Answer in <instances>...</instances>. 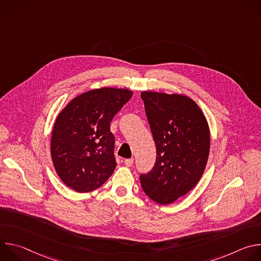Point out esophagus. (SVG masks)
I'll return each instance as SVG.
<instances>
[{
    "label": "esophagus",
    "mask_w": 261,
    "mask_h": 261,
    "mask_svg": "<svg viewBox=\"0 0 261 261\" xmlns=\"http://www.w3.org/2000/svg\"><path fill=\"white\" fill-rule=\"evenodd\" d=\"M124 162H125V165H126V166H132V165H133V162H134V159H133V158L126 159Z\"/></svg>",
    "instance_id": "34e87169"
}]
</instances>
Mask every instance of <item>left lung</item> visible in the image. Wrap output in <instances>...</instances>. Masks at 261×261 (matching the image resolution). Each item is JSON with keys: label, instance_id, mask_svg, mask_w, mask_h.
<instances>
[{"label": "left lung", "instance_id": "8db88e82", "mask_svg": "<svg viewBox=\"0 0 261 261\" xmlns=\"http://www.w3.org/2000/svg\"><path fill=\"white\" fill-rule=\"evenodd\" d=\"M145 115L156 144L154 167L139 175L144 193L169 204L192 190L210 153V130L198 105L184 95L143 92Z\"/></svg>", "mask_w": 261, "mask_h": 261}]
</instances>
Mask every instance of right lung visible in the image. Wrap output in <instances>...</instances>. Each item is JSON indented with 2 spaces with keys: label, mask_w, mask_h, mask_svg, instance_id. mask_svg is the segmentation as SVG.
Returning <instances> with one entry per match:
<instances>
[{
  "label": "right lung",
  "mask_w": 261,
  "mask_h": 261,
  "mask_svg": "<svg viewBox=\"0 0 261 261\" xmlns=\"http://www.w3.org/2000/svg\"><path fill=\"white\" fill-rule=\"evenodd\" d=\"M131 97L132 92L124 89L92 90L61 111L50 152L58 175L69 188L91 192L113 174L117 162L110 123Z\"/></svg>",
  "instance_id": "obj_1"
}]
</instances>
